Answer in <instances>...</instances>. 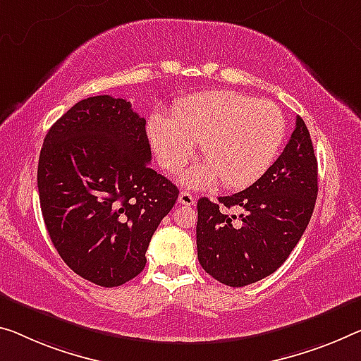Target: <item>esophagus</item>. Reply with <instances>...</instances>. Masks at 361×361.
<instances>
[{"mask_svg":"<svg viewBox=\"0 0 361 361\" xmlns=\"http://www.w3.org/2000/svg\"><path fill=\"white\" fill-rule=\"evenodd\" d=\"M179 203L185 204V207H192V204L195 203V198H193V195H190L188 192H180L179 193Z\"/></svg>","mask_w":361,"mask_h":361,"instance_id":"obj_1","label":"esophagus"}]
</instances>
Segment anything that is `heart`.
I'll return each mask as SVG.
<instances>
[{
    "instance_id": "1",
    "label": "heart",
    "mask_w": 361,
    "mask_h": 361,
    "mask_svg": "<svg viewBox=\"0 0 361 361\" xmlns=\"http://www.w3.org/2000/svg\"><path fill=\"white\" fill-rule=\"evenodd\" d=\"M148 135L169 173L184 168L193 143H200L204 163L182 177L188 187H207L219 179L226 188H245L274 163L286 135V121L274 103L214 90L176 103L171 119L153 116Z\"/></svg>"
}]
</instances>
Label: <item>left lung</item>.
Returning a JSON list of instances; mask_svg holds the SVG:
<instances>
[{"instance_id": "left-lung-1", "label": "left lung", "mask_w": 361, "mask_h": 361, "mask_svg": "<svg viewBox=\"0 0 361 361\" xmlns=\"http://www.w3.org/2000/svg\"><path fill=\"white\" fill-rule=\"evenodd\" d=\"M318 197V161L312 137L297 116L281 157L259 179L218 203L200 198L198 262L216 281L231 287L273 274L300 240ZM240 206L238 216L224 209Z\"/></svg>"}]
</instances>
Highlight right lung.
I'll return each instance as SVG.
<instances>
[{"mask_svg": "<svg viewBox=\"0 0 361 361\" xmlns=\"http://www.w3.org/2000/svg\"><path fill=\"white\" fill-rule=\"evenodd\" d=\"M145 124L127 99L85 98L51 126L38 159L49 238L75 274L102 287L142 273L149 240L179 197L149 168Z\"/></svg>", "mask_w": 361, "mask_h": 361, "instance_id": "add662e5", "label": "right lung"}]
</instances>
